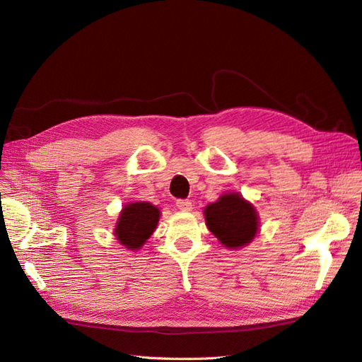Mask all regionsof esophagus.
Masks as SVG:
<instances>
[{"label":"esophagus","instance_id":"34e87169","mask_svg":"<svg viewBox=\"0 0 362 362\" xmlns=\"http://www.w3.org/2000/svg\"><path fill=\"white\" fill-rule=\"evenodd\" d=\"M177 206H178V210H181V211H190L192 210V202L185 201V199H178Z\"/></svg>","mask_w":362,"mask_h":362}]
</instances>
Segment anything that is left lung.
Returning a JSON list of instances; mask_svg holds the SVG:
<instances>
[{"label":"left lung","mask_w":362,"mask_h":362,"mask_svg":"<svg viewBox=\"0 0 362 362\" xmlns=\"http://www.w3.org/2000/svg\"><path fill=\"white\" fill-rule=\"evenodd\" d=\"M206 228L225 247L237 249L250 243L258 233V214L238 193H225L205 206Z\"/></svg>","instance_id":"8db88e82"}]
</instances>
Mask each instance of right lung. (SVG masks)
Wrapping results in <instances>:
<instances>
[{
    "label": "right lung",
    "mask_w": 362,
    "mask_h": 362,
    "mask_svg": "<svg viewBox=\"0 0 362 362\" xmlns=\"http://www.w3.org/2000/svg\"><path fill=\"white\" fill-rule=\"evenodd\" d=\"M160 210L149 202H133L122 208L119 214L115 235L120 245L137 250L156 231Z\"/></svg>",
    "instance_id": "right-lung-1"
}]
</instances>
